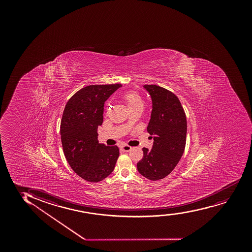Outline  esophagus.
Returning a JSON list of instances; mask_svg holds the SVG:
<instances>
[{"label": "esophagus", "instance_id": "obj_1", "mask_svg": "<svg viewBox=\"0 0 252 252\" xmlns=\"http://www.w3.org/2000/svg\"><path fill=\"white\" fill-rule=\"evenodd\" d=\"M132 148L129 146V145H122L121 150L123 151H125V152H128V151H130Z\"/></svg>", "mask_w": 252, "mask_h": 252}]
</instances>
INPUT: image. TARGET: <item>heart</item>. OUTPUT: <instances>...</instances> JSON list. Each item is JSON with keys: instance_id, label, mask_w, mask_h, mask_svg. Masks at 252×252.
<instances>
[{"instance_id": "heart-1", "label": "heart", "mask_w": 252, "mask_h": 252, "mask_svg": "<svg viewBox=\"0 0 252 252\" xmlns=\"http://www.w3.org/2000/svg\"><path fill=\"white\" fill-rule=\"evenodd\" d=\"M123 99L129 111L143 109L145 106L144 100L142 99L141 96L138 93H133V92L125 94L123 96Z\"/></svg>"}]
</instances>
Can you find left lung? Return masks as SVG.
<instances>
[{
  "label": "left lung",
  "mask_w": 252,
  "mask_h": 252,
  "mask_svg": "<svg viewBox=\"0 0 252 252\" xmlns=\"http://www.w3.org/2000/svg\"><path fill=\"white\" fill-rule=\"evenodd\" d=\"M152 101L148 133L154 139L151 150L143 148L144 157L137 163L143 177L162 179L177 166L185 150L187 119L181 101L170 91L157 85H144Z\"/></svg>",
  "instance_id": "obj_1"
}]
</instances>
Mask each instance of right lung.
Instances as JSON below:
<instances>
[{
    "mask_svg": "<svg viewBox=\"0 0 252 252\" xmlns=\"http://www.w3.org/2000/svg\"><path fill=\"white\" fill-rule=\"evenodd\" d=\"M121 84L93 85L69 99L62 116L61 137L67 161L73 171L90 183L108 177L119 157L117 146L99 144L97 128L102 125L105 101Z\"/></svg>",
    "mask_w": 252,
    "mask_h": 252,
    "instance_id": "obj_1",
    "label": "right lung"
}]
</instances>
